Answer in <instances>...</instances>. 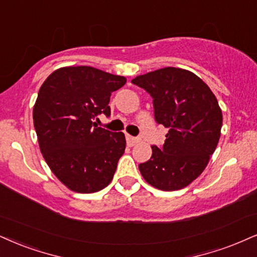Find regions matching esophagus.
Wrapping results in <instances>:
<instances>
[{"label": "esophagus", "mask_w": 257, "mask_h": 257, "mask_svg": "<svg viewBox=\"0 0 257 257\" xmlns=\"http://www.w3.org/2000/svg\"><path fill=\"white\" fill-rule=\"evenodd\" d=\"M126 142H127L128 147H134V145H136L139 142V138L132 137V136L127 135V136H126Z\"/></svg>", "instance_id": "1"}]
</instances>
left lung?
<instances>
[{
	"label": "left lung",
	"mask_w": 257,
	"mask_h": 257,
	"mask_svg": "<svg viewBox=\"0 0 257 257\" xmlns=\"http://www.w3.org/2000/svg\"><path fill=\"white\" fill-rule=\"evenodd\" d=\"M132 83L153 97L155 120L169 131L162 148L139 164L149 185L161 191L185 188L204 172L216 150L221 109L208 85L185 69L168 68L137 76Z\"/></svg>",
	"instance_id": "obj_1"
}]
</instances>
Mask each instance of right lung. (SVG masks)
I'll list each match as a JSON object with an SVG mask.
<instances>
[{
	"instance_id": "1",
	"label": "right lung",
	"mask_w": 257,
	"mask_h": 257,
	"mask_svg": "<svg viewBox=\"0 0 257 257\" xmlns=\"http://www.w3.org/2000/svg\"><path fill=\"white\" fill-rule=\"evenodd\" d=\"M125 83L122 76L82 65L57 69L40 87L33 107L40 151L71 191L95 193L112 181L125 135L97 127L93 120L109 115L110 94Z\"/></svg>"
}]
</instances>
